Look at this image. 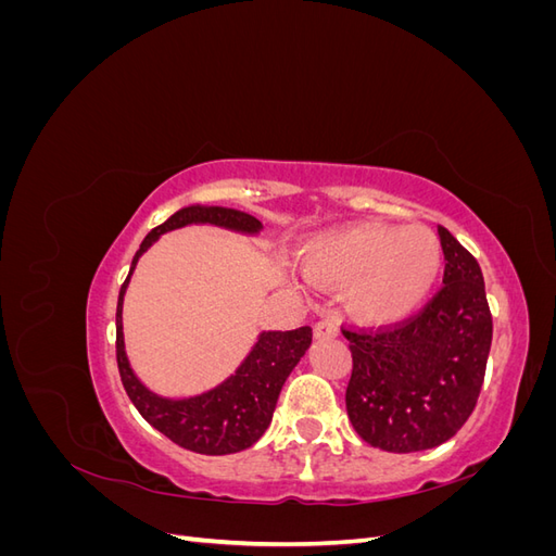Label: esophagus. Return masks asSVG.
<instances>
[{"instance_id":"1","label":"esophagus","mask_w":556,"mask_h":556,"mask_svg":"<svg viewBox=\"0 0 556 556\" xmlns=\"http://www.w3.org/2000/svg\"><path fill=\"white\" fill-rule=\"evenodd\" d=\"M313 333H315V339H336V336H339V327H336L333 319L327 317V319H319V323H315Z\"/></svg>"}]
</instances>
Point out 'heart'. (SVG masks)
<instances>
[{"label":"heart","instance_id":"1","mask_svg":"<svg viewBox=\"0 0 556 556\" xmlns=\"http://www.w3.org/2000/svg\"><path fill=\"white\" fill-rule=\"evenodd\" d=\"M301 268L315 285L343 288V304L359 323L387 327L425 304L441 276L443 245L425 225H352L308 241Z\"/></svg>","mask_w":556,"mask_h":556}]
</instances>
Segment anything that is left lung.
I'll use <instances>...</instances> for the list:
<instances>
[{
  "mask_svg": "<svg viewBox=\"0 0 556 556\" xmlns=\"http://www.w3.org/2000/svg\"><path fill=\"white\" fill-rule=\"evenodd\" d=\"M443 288L408 323L345 331L352 376L345 408L359 439L384 452L450 441L473 413L492 348V313L476 257L439 225Z\"/></svg>",
  "mask_w": 556,
  "mask_h": 556,
  "instance_id": "1",
  "label": "left lung"
}]
</instances>
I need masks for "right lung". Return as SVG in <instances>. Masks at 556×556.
<instances>
[{
	"label": "right lung",
	"mask_w": 556,
	"mask_h": 556,
	"mask_svg": "<svg viewBox=\"0 0 556 556\" xmlns=\"http://www.w3.org/2000/svg\"><path fill=\"white\" fill-rule=\"evenodd\" d=\"M188 225H213L229 231L257 237L262 223L237 208L201 206L192 204L176 211L169 220L155 227L143 239L137 255L131 260L129 276L117 294L115 311V357L117 371L125 384L129 401L137 406L150 427H155L176 445L199 454H231L255 445L262 433L271 425L276 401L285 380L292 374L299 359L306 355L313 339L311 327L292 331H262L248 357L227 380L215 384L213 390L185 399H169L150 392L148 387L131 371L125 333H123V301L129 278L137 268L143 252L153 245L162 233Z\"/></svg>",
	"instance_id": "1"
}]
</instances>
